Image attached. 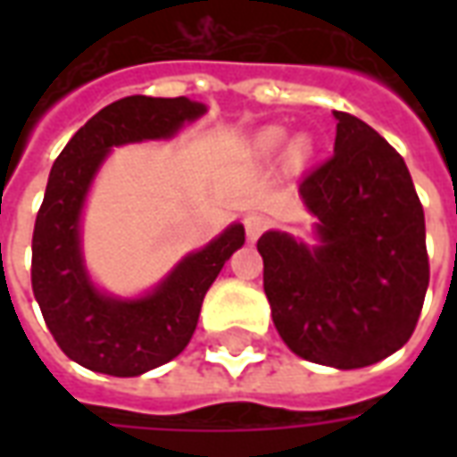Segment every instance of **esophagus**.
I'll use <instances>...</instances> for the list:
<instances>
[{"label": "esophagus", "instance_id": "1", "mask_svg": "<svg viewBox=\"0 0 457 457\" xmlns=\"http://www.w3.org/2000/svg\"><path fill=\"white\" fill-rule=\"evenodd\" d=\"M269 228V220L264 215H259V212H249L247 218H245V232H247L249 242H257L259 235Z\"/></svg>", "mask_w": 457, "mask_h": 457}]
</instances>
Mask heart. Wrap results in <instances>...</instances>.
Instances as JSON below:
<instances>
[{"label":"heart","instance_id":"b5f03b06","mask_svg":"<svg viewBox=\"0 0 457 457\" xmlns=\"http://www.w3.org/2000/svg\"><path fill=\"white\" fill-rule=\"evenodd\" d=\"M284 137H287V131L281 129V127H269V129H264L257 137V151L259 154H274V151L284 144ZM311 146H313V144H311V137L301 134V137H296V141L291 144V156H294V159H303V156L311 154Z\"/></svg>","mask_w":457,"mask_h":457}]
</instances>
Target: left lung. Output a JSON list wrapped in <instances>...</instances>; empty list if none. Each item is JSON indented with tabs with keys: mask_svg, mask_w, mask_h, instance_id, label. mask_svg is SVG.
<instances>
[{
	"mask_svg": "<svg viewBox=\"0 0 457 457\" xmlns=\"http://www.w3.org/2000/svg\"><path fill=\"white\" fill-rule=\"evenodd\" d=\"M336 154L301 180L320 245L257 242L281 340L303 360L357 370L409 343L428 288L421 200L389 141L336 112Z\"/></svg>",
	"mask_w": 457,
	"mask_h": 457,
	"instance_id": "1",
	"label": "left lung"
}]
</instances>
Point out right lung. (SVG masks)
Segmentation results:
<instances>
[{"instance_id": "1", "label": "right lung", "mask_w": 457, "mask_h": 457, "mask_svg": "<svg viewBox=\"0 0 457 457\" xmlns=\"http://www.w3.org/2000/svg\"><path fill=\"white\" fill-rule=\"evenodd\" d=\"M203 112L205 104L188 97H121L75 131L51 169L34 225L31 287L58 347L93 372L137 377L183 353L210 284L245 245V228L232 225L183 259L154 294L137 301L103 296L85 274L78 222L87 186L107 151L170 137Z\"/></svg>"}]
</instances>
